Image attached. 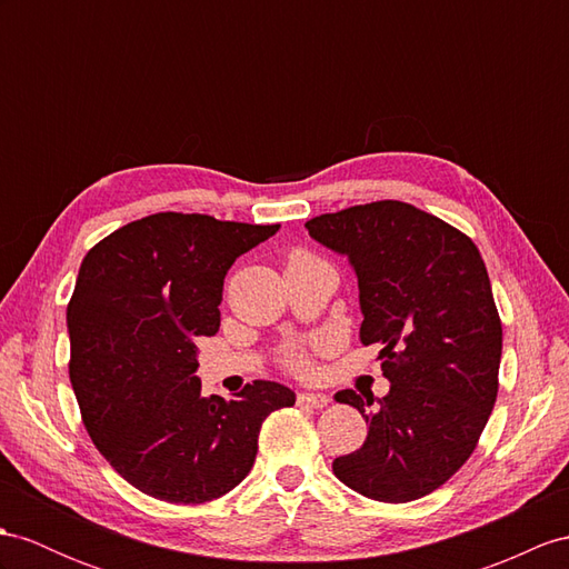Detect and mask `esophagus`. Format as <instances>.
<instances>
[{
	"mask_svg": "<svg viewBox=\"0 0 569 569\" xmlns=\"http://www.w3.org/2000/svg\"><path fill=\"white\" fill-rule=\"evenodd\" d=\"M297 403H299V406H307V408L321 410V408H326V406L330 403V398H328L326 393H299V396H297Z\"/></svg>",
	"mask_w": 569,
	"mask_h": 569,
	"instance_id": "1",
	"label": "esophagus"
}]
</instances>
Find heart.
Wrapping results in <instances>:
<instances>
[{"mask_svg": "<svg viewBox=\"0 0 569 569\" xmlns=\"http://www.w3.org/2000/svg\"><path fill=\"white\" fill-rule=\"evenodd\" d=\"M301 258H309V256L307 253H292L287 262H295V260H301ZM289 365H292V369H297V371H307L309 369V359H307V355H303L301 350H295L292 355H289Z\"/></svg>", "mask_w": 569, "mask_h": 569, "instance_id": "obj_1", "label": "heart"}]
</instances>
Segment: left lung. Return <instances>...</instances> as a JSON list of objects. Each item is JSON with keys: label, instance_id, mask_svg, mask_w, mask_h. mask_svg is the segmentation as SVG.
Segmentation results:
<instances>
[{"label": "left lung", "instance_id": "left-lung-1", "mask_svg": "<svg viewBox=\"0 0 569 569\" xmlns=\"http://www.w3.org/2000/svg\"><path fill=\"white\" fill-rule=\"evenodd\" d=\"M309 237L350 260L359 340L381 345L383 398L336 393L369 422L365 445L332 461L348 488L379 502L437 490L473 453L497 398L502 323L476 243L398 200L307 221Z\"/></svg>", "mask_w": 569, "mask_h": 569}]
</instances>
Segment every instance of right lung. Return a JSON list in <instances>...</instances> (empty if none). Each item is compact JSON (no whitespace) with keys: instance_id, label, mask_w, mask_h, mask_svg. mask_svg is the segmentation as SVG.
I'll use <instances>...</instances> for the list:
<instances>
[{"instance_id":"add662e5","label":"right lung","mask_w":569,"mask_h":569,"mask_svg":"<svg viewBox=\"0 0 569 569\" xmlns=\"http://www.w3.org/2000/svg\"><path fill=\"white\" fill-rule=\"evenodd\" d=\"M280 224L159 212L130 221L81 260L67 307L69 379L106 461L149 497L217 500L248 476L272 410L295 406L277 381L204 398L198 338L219 330L233 260Z\"/></svg>"}]
</instances>
